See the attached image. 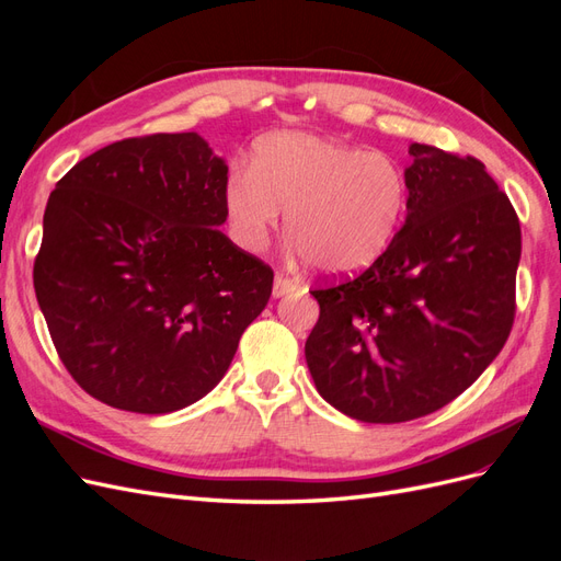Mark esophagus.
Returning a JSON list of instances; mask_svg holds the SVG:
<instances>
[{"label": "esophagus", "mask_w": 561, "mask_h": 561, "mask_svg": "<svg viewBox=\"0 0 561 561\" xmlns=\"http://www.w3.org/2000/svg\"><path fill=\"white\" fill-rule=\"evenodd\" d=\"M297 287H299V285H297L293 278H287V276H283V274H276V278H274V297L290 295V293L297 290Z\"/></svg>", "instance_id": "obj_1"}]
</instances>
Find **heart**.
<instances>
[{"mask_svg":"<svg viewBox=\"0 0 561 561\" xmlns=\"http://www.w3.org/2000/svg\"><path fill=\"white\" fill-rule=\"evenodd\" d=\"M400 163L365 147L311 133H276L254 149L250 171L225 186L231 227L245 250H262L287 210L295 248L325 274L375 264L407 210Z\"/></svg>","mask_w":561,"mask_h":561,"instance_id":"heart-1","label":"heart"}]
</instances>
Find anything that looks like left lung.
Instances as JSON below:
<instances>
[{
    "label": "left lung",
    "mask_w": 561,
    "mask_h": 561,
    "mask_svg": "<svg viewBox=\"0 0 561 561\" xmlns=\"http://www.w3.org/2000/svg\"><path fill=\"white\" fill-rule=\"evenodd\" d=\"M407 217L358 278L316 287L318 393L365 423L437 412L501 353L515 320L519 219L482 161L410 145Z\"/></svg>",
    "instance_id": "1"
}]
</instances>
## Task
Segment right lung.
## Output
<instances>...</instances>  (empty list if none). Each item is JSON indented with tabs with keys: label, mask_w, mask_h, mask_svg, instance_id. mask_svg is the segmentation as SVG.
Segmentation results:
<instances>
[{
	"label": "right lung",
	"mask_w": 561,
	"mask_h": 561,
	"mask_svg": "<svg viewBox=\"0 0 561 561\" xmlns=\"http://www.w3.org/2000/svg\"><path fill=\"white\" fill-rule=\"evenodd\" d=\"M229 168L198 133H157L79 161L44 213L35 293L62 365L138 414L222 381L274 271L219 231Z\"/></svg>",
	"instance_id": "add662e5"
}]
</instances>
